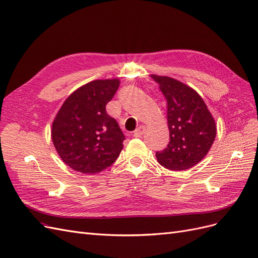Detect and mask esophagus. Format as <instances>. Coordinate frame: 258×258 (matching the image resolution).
I'll return each mask as SVG.
<instances>
[{"label":"esophagus","mask_w":258,"mask_h":258,"mask_svg":"<svg viewBox=\"0 0 258 258\" xmlns=\"http://www.w3.org/2000/svg\"><path fill=\"white\" fill-rule=\"evenodd\" d=\"M144 131H145V127H144V126H140L139 128H137V129L135 130L134 136H135L136 138H141V137L143 136V134H144Z\"/></svg>","instance_id":"34e87169"}]
</instances>
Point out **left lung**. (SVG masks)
Masks as SVG:
<instances>
[{
	"label": "left lung",
	"mask_w": 258,
	"mask_h": 258,
	"mask_svg": "<svg viewBox=\"0 0 258 258\" xmlns=\"http://www.w3.org/2000/svg\"><path fill=\"white\" fill-rule=\"evenodd\" d=\"M168 104L170 142L156 153L162 167L190 169L205 158L216 136V126L205 101L188 86L168 76L152 75Z\"/></svg>",
	"instance_id": "obj_1"
}]
</instances>
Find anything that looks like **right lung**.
<instances>
[{
    "label": "right lung",
    "mask_w": 258,
    "mask_h": 258,
    "mask_svg": "<svg viewBox=\"0 0 258 258\" xmlns=\"http://www.w3.org/2000/svg\"><path fill=\"white\" fill-rule=\"evenodd\" d=\"M119 80H98L82 86L62 104L52 122L51 139L66 165L84 174L112 166L122 150L124 136L105 106Z\"/></svg>",
    "instance_id": "obj_1"
}]
</instances>
